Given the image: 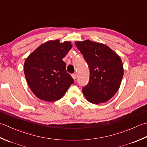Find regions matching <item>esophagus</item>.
I'll return each mask as SVG.
<instances>
[{
    "instance_id": "obj_1",
    "label": "esophagus",
    "mask_w": 147,
    "mask_h": 147,
    "mask_svg": "<svg viewBox=\"0 0 147 147\" xmlns=\"http://www.w3.org/2000/svg\"><path fill=\"white\" fill-rule=\"evenodd\" d=\"M71 76H72V77H73V78L74 80H75V79H76V74H71Z\"/></svg>"
}]
</instances>
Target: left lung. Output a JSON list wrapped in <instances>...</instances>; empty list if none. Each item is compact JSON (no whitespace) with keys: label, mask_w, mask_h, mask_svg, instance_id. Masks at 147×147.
Segmentation results:
<instances>
[{"label":"left lung","mask_w":147,"mask_h":147,"mask_svg":"<svg viewBox=\"0 0 147 147\" xmlns=\"http://www.w3.org/2000/svg\"><path fill=\"white\" fill-rule=\"evenodd\" d=\"M76 45L90 70L89 81L82 89L86 99L96 105L108 101L117 93L123 78L120 57L106 45L90 40Z\"/></svg>","instance_id":"8db88e82"}]
</instances>
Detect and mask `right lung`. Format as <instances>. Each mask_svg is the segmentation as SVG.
Instances as JSON below:
<instances>
[{
  "label": "right lung",
  "mask_w": 147,
  "mask_h": 147,
  "mask_svg": "<svg viewBox=\"0 0 147 147\" xmlns=\"http://www.w3.org/2000/svg\"><path fill=\"white\" fill-rule=\"evenodd\" d=\"M72 48L71 42L49 41L34 51L24 64L28 86L39 99L48 102L61 99L74 80L62 59Z\"/></svg>",
  "instance_id": "add662e5"
}]
</instances>
